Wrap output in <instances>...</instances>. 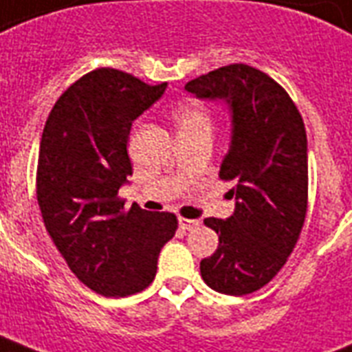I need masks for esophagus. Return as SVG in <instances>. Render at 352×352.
Wrapping results in <instances>:
<instances>
[{
	"label": "esophagus",
	"mask_w": 352,
	"mask_h": 352,
	"mask_svg": "<svg viewBox=\"0 0 352 352\" xmlns=\"http://www.w3.org/2000/svg\"><path fill=\"white\" fill-rule=\"evenodd\" d=\"M179 225L184 230H194L199 227V219H188V218H179Z\"/></svg>",
	"instance_id": "1"
}]
</instances>
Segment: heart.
I'll use <instances>...</instances> for the list:
<instances>
[{"instance_id": "heart-1", "label": "heart", "mask_w": 352, "mask_h": 352, "mask_svg": "<svg viewBox=\"0 0 352 352\" xmlns=\"http://www.w3.org/2000/svg\"><path fill=\"white\" fill-rule=\"evenodd\" d=\"M173 122L179 134H212L214 116L205 104L186 99L173 109Z\"/></svg>"}]
</instances>
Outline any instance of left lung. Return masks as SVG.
<instances>
[{"mask_svg":"<svg viewBox=\"0 0 352 352\" xmlns=\"http://www.w3.org/2000/svg\"><path fill=\"white\" fill-rule=\"evenodd\" d=\"M184 88L197 98L225 99L232 109V140L219 177L236 182L238 203L229 219H205L219 245L201 260V277L219 294H253L288 262L307 218L301 112L277 80L241 63L199 75Z\"/></svg>","mask_w":352,"mask_h":352,"instance_id":"1","label":"left lung"}]
</instances>
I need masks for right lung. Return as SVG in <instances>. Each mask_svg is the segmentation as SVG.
<instances>
[{
    "mask_svg": "<svg viewBox=\"0 0 352 352\" xmlns=\"http://www.w3.org/2000/svg\"><path fill=\"white\" fill-rule=\"evenodd\" d=\"M164 90L166 82L96 68L57 99L42 133L36 199L45 230L75 277L104 297L146 289L179 227L175 214L125 210L118 195L133 175L131 125Z\"/></svg>",
    "mask_w": 352,
    "mask_h": 352,
    "instance_id": "1",
    "label": "right lung"
}]
</instances>
